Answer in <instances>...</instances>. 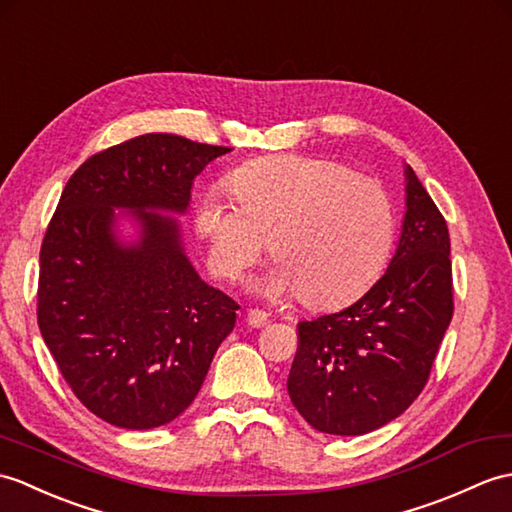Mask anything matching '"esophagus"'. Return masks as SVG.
Segmentation results:
<instances>
[{"label":"esophagus","instance_id":"obj_1","mask_svg":"<svg viewBox=\"0 0 512 512\" xmlns=\"http://www.w3.org/2000/svg\"><path fill=\"white\" fill-rule=\"evenodd\" d=\"M268 323V314L261 310H248L246 312V325L251 329H259Z\"/></svg>","mask_w":512,"mask_h":512}]
</instances>
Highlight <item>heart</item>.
Returning <instances> with one entry per match:
<instances>
[{
  "mask_svg": "<svg viewBox=\"0 0 512 512\" xmlns=\"http://www.w3.org/2000/svg\"><path fill=\"white\" fill-rule=\"evenodd\" d=\"M196 200L192 220L220 279H235L268 244L259 290L314 310L347 305L382 277L395 244V209L382 183L323 157L257 159Z\"/></svg>",
  "mask_w": 512,
  "mask_h": 512,
  "instance_id": "1",
  "label": "heart"
}]
</instances>
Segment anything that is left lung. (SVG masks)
Here are the masks:
<instances>
[{"label":"left lung","mask_w":512,"mask_h":512,"mask_svg":"<svg viewBox=\"0 0 512 512\" xmlns=\"http://www.w3.org/2000/svg\"><path fill=\"white\" fill-rule=\"evenodd\" d=\"M454 314L449 231L406 165L397 251L360 301L299 323L288 392L314 430L368 434L421 395Z\"/></svg>","instance_id":"1"}]
</instances>
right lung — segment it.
<instances>
[{"mask_svg":"<svg viewBox=\"0 0 512 512\" xmlns=\"http://www.w3.org/2000/svg\"><path fill=\"white\" fill-rule=\"evenodd\" d=\"M231 152L148 133L93 154L71 174L41 246L37 316L69 388L102 421L150 430L198 395L240 310L187 259L172 216L194 178ZM127 214L138 237L124 243Z\"/></svg>","mask_w":512,"mask_h":512,"instance_id":"add662e5","label":"right lung"}]
</instances>
